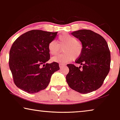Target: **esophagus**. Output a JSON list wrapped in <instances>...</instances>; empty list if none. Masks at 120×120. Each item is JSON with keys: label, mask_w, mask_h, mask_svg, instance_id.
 <instances>
[{"label": "esophagus", "mask_w": 120, "mask_h": 120, "mask_svg": "<svg viewBox=\"0 0 120 120\" xmlns=\"http://www.w3.org/2000/svg\"><path fill=\"white\" fill-rule=\"evenodd\" d=\"M65 65H66L65 64H59V67H60V68H61L64 67V66H65Z\"/></svg>", "instance_id": "esophagus-1"}]
</instances>
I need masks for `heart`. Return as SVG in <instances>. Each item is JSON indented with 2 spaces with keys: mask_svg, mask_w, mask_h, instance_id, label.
<instances>
[{
  "mask_svg": "<svg viewBox=\"0 0 120 120\" xmlns=\"http://www.w3.org/2000/svg\"><path fill=\"white\" fill-rule=\"evenodd\" d=\"M60 47L62 48V54L52 58V61L60 63H65L72 60L78 59L83 52V45L76 40L74 37L68 33H64L58 37L56 42L52 40L48 45V50L51 55H56L59 52Z\"/></svg>",
  "mask_w": 120,
  "mask_h": 120,
  "instance_id": "b5f03b06",
  "label": "heart"
}]
</instances>
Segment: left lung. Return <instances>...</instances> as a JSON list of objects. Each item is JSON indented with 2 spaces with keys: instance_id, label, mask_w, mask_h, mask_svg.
Returning <instances> with one entry per match:
<instances>
[{
  "instance_id": "left-lung-1",
  "label": "left lung",
  "mask_w": 120,
  "mask_h": 120,
  "mask_svg": "<svg viewBox=\"0 0 120 120\" xmlns=\"http://www.w3.org/2000/svg\"><path fill=\"white\" fill-rule=\"evenodd\" d=\"M71 34L83 45L82 53L75 61L82 66L67 65L69 71L66 75V81L73 90L87 94L102 85L110 70V52L106 40L91 30H79Z\"/></svg>"
}]
</instances>
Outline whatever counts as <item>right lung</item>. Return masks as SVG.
<instances>
[{
  "instance_id": "obj_1",
  "label": "right lung",
  "mask_w": 120,
  "mask_h": 120,
  "mask_svg": "<svg viewBox=\"0 0 120 120\" xmlns=\"http://www.w3.org/2000/svg\"><path fill=\"white\" fill-rule=\"evenodd\" d=\"M56 32L31 30L14 41L9 55V67L15 85L28 93L45 89L52 75L59 70L56 62L47 64L50 54L48 45Z\"/></svg>"
}]
</instances>
